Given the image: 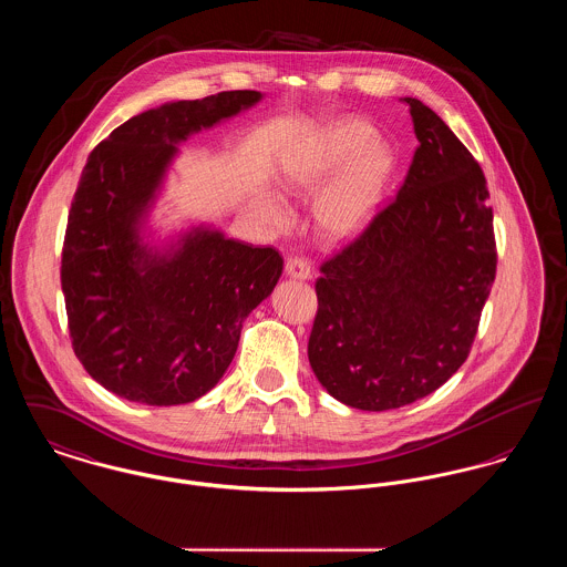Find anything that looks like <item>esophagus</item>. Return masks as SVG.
I'll return each instance as SVG.
<instances>
[{"label":"esophagus","mask_w":567,"mask_h":567,"mask_svg":"<svg viewBox=\"0 0 567 567\" xmlns=\"http://www.w3.org/2000/svg\"><path fill=\"white\" fill-rule=\"evenodd\" d=\"M286 275L290 279H299V281H308L313 277V270L309 266V261L301 258H288L286 259Z\"/></svg>","instance_id":"obj_1"}]
</instances>
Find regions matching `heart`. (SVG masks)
<instances>
[{"mask_svg": "<svg viewBox=\"0 0 567 567\" xmlns=\"http://www.w3.org/2000/svg\"><path fill=\"white\" fill-rule=\"evenodd\" d=\"M394 168V155L372 127L355 118H340L320 130L301 154L281 166L279 193L297 202L320 190L313 204L318 231L329 240H344L361 231L379 206ZM256 207L272 227H286L288 209L268 195L256 197Z\"/></svg>", "mask_w": 567, "mask_h": 567, "instance_id": "1", "label": "heart"}]
</instances>
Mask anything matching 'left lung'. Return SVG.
I'll use <instances>...</instances> for the list:
<instances>
[{
  "label": "left lung",
  "instance_id": "obj_1",
  "mask_svg": "<svg viewBox=\"0 0 567 567\" xmlns=\"http://www.w3.org/2000/svg\"><path fill=\"white\" fill-rule=\"evenodd\" d=\"M396 199L320 266L309 365L340 403L385 412L444 385L464 363L496 277L494 214L478 162L424 103Z\"/></svg>",
  "mask_w": 567,
  "mask_h": 567
}]
</instances>
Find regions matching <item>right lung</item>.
<instances>
[{
    "instance_id": "add662e5",
    "label": "right lung",
    "mask_w": 567,
    "mask_h": 567,
    "mask_svg": "<svg viewBox=\"0 0 567 567\" xmlns=\"http://www.w3.org/2000/svg\"><path fill=\"white\" fill-rule=\"evenodd\" d=\"M225 91L141 112L82 171L62 247L73 351L107 392L171 408L207 394L236 355L245 318L275 290L284 259L212 225L155 243L150 216L179 145L261 102Z\"/></svg>"
}]
</instances>
